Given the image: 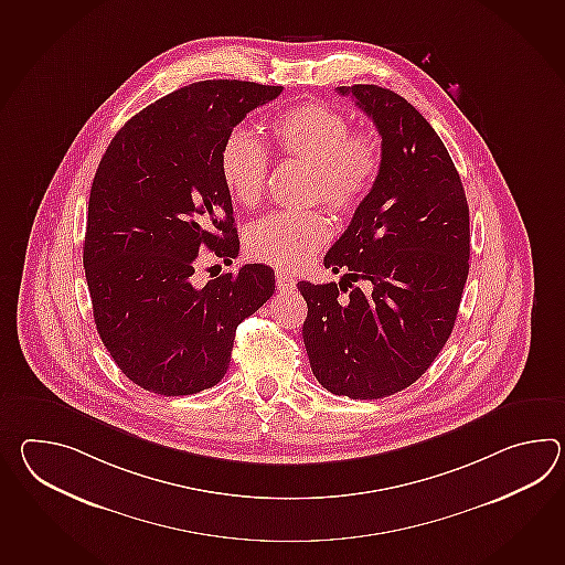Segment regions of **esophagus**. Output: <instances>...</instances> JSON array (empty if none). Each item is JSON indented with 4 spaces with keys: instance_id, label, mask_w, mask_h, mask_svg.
<instances>
[{
    "instance_id": "34e87169",
    "label": "esophagus",
    "mask_w": 565,
    "mask_h": 565,
    "mask_svg": "<svg viewBox=\"0 0 565 565\" xmlns=\"http://www.w3.org/2000/svg\"><path fill=\"white\" fill-rule=\"evenodd\" d=\"M276 286L279 291H291V289H296V281H294V277L279 271L276 276Z\"/></svg>"
}]
</instances>
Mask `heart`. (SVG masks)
<instances>
[{
    "label": "heart",
    "mask_w": 565,
    "mask_h": 565,
    "mask_svg": "<svg viewBox=\"0 0 565 565\" xmlns=\"http://www.w3.org/2000/svg\"><path fill=\"white\" fill-rule=\"evenodd\" d=\"M274 150L310 166V201H322L332 213H356L385 162L379 131L351 129L347 115L320 100H306L277 115L269 124ZM218 174L226 194L241 206L262 199L267 180L264 148L245 129L226 136L218 153ZM330 238L328 218L318 211L267 214L245 235V249L259 264L296 269L320 252Z\"/></svg>",
    "instance_id": "heart-1"
}]
</instances>
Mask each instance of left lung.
I'll return each instance as SVG.
<instances>
[{
  "instance_id": "8db88e82",
  "label": "left lung",
  "mask_w": 565,
  "mask_h": 565,
  "mask_svg": "<svg viewBox=\"0 0 565 565\" xmlns=\"http://www.w3.org/2000/svg\"><path fill=\"white\" fill-rule=\"evenodd\" d=\"M375 124L385 162L375 189L324 257L339 284L298 281L301 337L318 383L383 399L426 373L450 339L470 257L458 170L412 103L376 85L337 87Z\"/></svg>"
}]
</instances>
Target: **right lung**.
I'll use <instances>...</instances> for the list:
<instances>
[{
	"instance_id": "right-lung-1",
	"label": "right lung",
	"mask_w": 565,
	"mask_h": 565,
	"mask_svg": "<svg viewBox=\"0 0 565 565\" xmlns=\"http://www.w3.org/2000/svg\"><path fill=\"white\" fill-rule=\"evenodd\" d=\"M281 90L192 83L131 117L100 158L83 265L100 340L141 390L175 397L214 387L238 324L274 296L267 265H243L204 286L194 269L202 249L237 257L218 153L233 127Z\"/></svg>"
}]
</instances>
